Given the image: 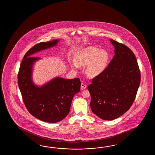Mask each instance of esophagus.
Listing matches in <instances>:
<instances>
[{
	"mask_svg": "<svg viewBox=\"0 0 155 155\" xmlns=\"http://www.w3.org/2000/svg\"><path fill=\"white\" fill-rule=\"evenodd\" d=\"M86 88V86L85 84H84V83H81V90H85Z\"/></svg>",
	"mask_w": 155,
	"mask_h": 155,
	"instance_id": "34e87169",
	"label": "esophagus"
}]
</instances>
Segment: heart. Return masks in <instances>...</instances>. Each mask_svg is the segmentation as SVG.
<instances>
[{
  "label": "heart",
  "instance_id": "1",
  "mask_svg": "<svg viewBox=\"0 0 155 155\" xmlns=\"http://www.w3.org/2000/svg\"><path fill=\"white\" fill-rule=\"evenodd\" d=\"M110 55L104 50L89 46L79 51L75 56L76 64L73 65L78 68V66H86V74L89 78H94L102 73L107 66Z\"/></svg>",
  "mask_w": 155,
  "mask_h": 155
}]
</instances>
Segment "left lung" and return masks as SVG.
Returning <instances> with one entry per match:
<instances>
[{"instance_id": "obj_1", "label": "left lung", "mask_w": 155, "mask_h": 155, "mask_svg": "<svg viewBox=\"0 0 155 155\" xmlns=\"http://www.w3.org/2000/svg\"><path fill=\"white\" fill-rule=\"evenodd\" d=\"M110 41L115 54L105 70L94 77L87 87L92 112L105 120L117 119L129 110L141 81L140 70L131 50L122 43Z\"/></svg>"}]
</instances>
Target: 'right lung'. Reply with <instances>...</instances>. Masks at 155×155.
Masks as SVG:
<instances>
[{
  "label": "right lung",
  "instance_id": "add662e5",
  "mask_svg": "<svg viewBox=\"0 0 155 155\" xmlns=\"http://www.w3.org/2000/svg\"><path fill=\"white\" fill-rule=\"evenodd\" d=\"M58 40L41 42L30 49L20 64L18 83L26 109L33 116L43 121L55 123L69 113L74 96L80 91L79 78H58L41 87L34 85L31 80L33 63L39 58L30 56L41 50L54 46Z\"/></svg>",
  "mask_w": 155,
  "mask_h": 155
}]
</instances>
